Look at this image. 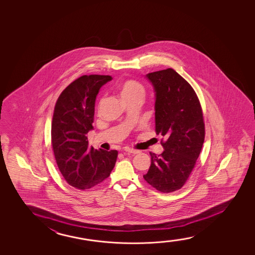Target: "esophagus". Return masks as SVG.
<instances>
[{"label": "esophagus", "instance_id": "1", "mask_svg": "<svg viewBox=\"0 0 255 255\" xmlns=\"http://www.w3.org/2000/svg\"><path fill=\"white\" fill-rule=\"evenodd\" d=\"M125 150H126V152H129V153L132 154H137L140 152V150L131 149V148H129V147H126V148H125Z\"/></svg>", "mask_w": 255, "mask_h": 255}]
</instances>
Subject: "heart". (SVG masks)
<instances>
[{
	"instance_id": "b5f03b06",
	"label": "heart",
	"mask_w": 255,
	"mask_h": 255,
	"mask_svg": "<svg viewBox=\"0 0 255 255\" xmlns=\"http://www.w3.org/2000/svg\"><path fill=\"white\" fill-rule=\"evenodd\" d=\"M119 93L124 101L135 99V98H141L143 99L145 95V89L143 84L135 80H126L119 85ZM105 102V98L101 99L100 105H103Z\"/></svg>"
}]
</instances>
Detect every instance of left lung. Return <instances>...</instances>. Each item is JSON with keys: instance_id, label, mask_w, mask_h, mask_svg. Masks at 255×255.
I'll return each mask as SVG.
<instances>
[{"instance_id": "obj_1", "label": "left lung", "mask_w": 255, "mask_h": 255, "mask_svg": "<svg viewBox=\"0 0 255 255\" xmlns=\"http://www.w3.org/2000/svg\"><path fill=\"white\" fill-rule=\"evenodd\" d=\"M146 77L155 92V130L164 137V150L160 155L150 152L143 178L159 192H175L185 185L202 149V109L192 86L171 68Z\"/></svg>"}]
</instances>
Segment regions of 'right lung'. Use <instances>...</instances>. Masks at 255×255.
<instances>
[{
  "label": "right lung",
  "mask_w": 255,
  "mask_h": 255,
  "mask_svg": "<svg viewBox=\"0 0 255 255\" xmlns=\"http://www.w3.org/2000/svg\"><path fill=\"white\" fill-rule=\"evenodd\" d=\"M111 76H82L65 88L56 101L51 143L56 164L69 185L79 190L98 185L115 166L118 150L89 148L87 133L93 129L95 102Z\"/></svg>",
  "instance_id": "1"
}]
</instances>
